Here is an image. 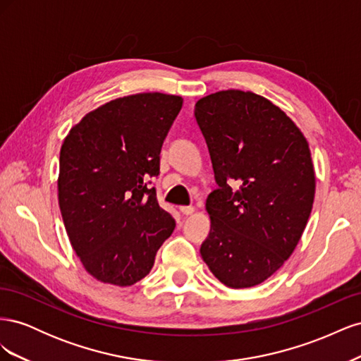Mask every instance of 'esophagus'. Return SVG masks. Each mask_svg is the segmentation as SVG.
<instances>
[{"label":"esophagus","instance_id":"1","mask_svg":"<svg viewBox=\"0 0 361 361\" xmlns=\"http://www.w3.org/2000/svg\"><path fill=\"white\" fill-rule=\"evenodd\" d=\"M179 211H180L183 215H191L195 209H194V206H180Z\"/></svg>","mask_w":361,"mask_h":361}]
</instances>
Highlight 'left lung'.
Masks as SVG:
<instances>
[{
    "mask_svg": "<svg viewBox=\"0 0 361 361\" xmlns=\"http://www.w3.org/2000/svg\"><path fill=\"white\" fill-rule=\"evenodd\" d=\"M194 116L218 185L206 199L211 232L200 255L223 285H260L289 259L309 221V143L285 111L251 92L204 96Z\"/></svg>",
    "mask_w": 361,
    "mask_h": 361,
    "instance_id": "obj_1",
    "label": "left lung"
}]
</instances>
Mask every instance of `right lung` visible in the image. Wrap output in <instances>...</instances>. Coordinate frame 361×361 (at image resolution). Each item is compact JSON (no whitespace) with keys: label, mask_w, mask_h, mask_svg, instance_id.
<instances>
[{"label":"right lung","mask_w":361,"mask_h":361,"mask_svg":"<svg viewBox=\"0 0 361 361\" xmlns=\"http://www.w3.org/2000/svg\"><path fill=\"white\" fill-rule=\"evenodd\" d=\"M183 99L138 93L85 114L60 150L59 204L69 241L96 280L130 286L154 267L173 233L150 179Z\"/></svg>","instance_id":"obj_1"}]
</instances>
